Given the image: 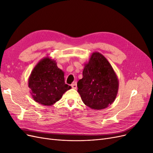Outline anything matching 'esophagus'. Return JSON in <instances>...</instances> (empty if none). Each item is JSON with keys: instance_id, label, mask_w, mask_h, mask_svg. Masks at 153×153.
Listing matches in <instances>:
<instances>
[{"instance_id": "esophagus-1", "label": "esophagus", "mask_w": 153, "mask_h": 153, "mask_svg": "<svg viewBox=\"0 0 153 153\" xmlns=\"http://www.w3.org/2000/svg\"><path fill=\"white\" fill-rule=\"evenodd\" d=\"M71 87H72L73 89H76L77 85H76V83H73V84L71 85Z\"/></svg>"}]
</instances>
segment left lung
I'll list each match as a JSON object with an SVG mask.
<instances>
[{
	"instance_id": "1",
	"label": "left lung",
	"mask_w": 153,
	"mask_h": 153,
	"mask_svg": "<svg viewBox=\"0 0 153 153\" xmlns=\"http://www.w3.org/2000/svg\"><path fill=\"white\" fill-rule=\"evenodd\" d=\"M77 87L85 105L93 110H102L116 98L119 80L108 60L95 52L84 64L83 78L78 82Z\"/></svg>"
}]
</instances>
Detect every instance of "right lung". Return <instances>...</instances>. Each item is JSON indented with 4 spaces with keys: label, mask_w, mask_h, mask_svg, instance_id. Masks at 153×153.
I'll return each instance as SVG.
<instances>
[{
    "label": "right lung",
    "mask_w": 153,
    "mask_h": 153,
    "mask_svg": "<svg viewBox=\"0 0 153 153\" xmlns=\"http://www.w3.org/2000/svg\"><path fill=\"white\" fill-rule=\"evenodd\" d=\"M64 73L55 60L46 57L36 64L29 77L28 84L33 100L39 104L51 106L71 88L64 82Z\"/></svg>",
    "instance_id": "1"
}]
</instances>
